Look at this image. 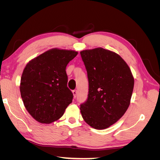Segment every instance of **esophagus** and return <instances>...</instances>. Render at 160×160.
<instances>
[{
  "mask_svg": "<svg viewBox=\"0 0 160 160\" xmlns=\"http://www.w3.org/2000/svg\"><path fill=\"white\" fill-rule=\"evenodd\" d=\"M72 94H73L74 98H75L76 97H77V90H73V91H72Z\"/></svg>",
  "mask_w": 160,
  "mask_h": 160,
  "instance_id": "esophagus-1",
  "label": "esophagus"
}]
</instances>
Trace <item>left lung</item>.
<instances>
[{
  "mask_svg": "<svg viewBox=\"0 0 160 160\" xmlns=\"http://www.w3.org/2000/svg\"><path fill=\"white\" fill-rule=\"evenodd\" d=\"M88 72V98L80 105L85 122L104 129L122 117L130 104L134 79L129 66L117 53L103 48L80 52Z\"/></svg>",
  "mask_w": 160,
  "mask_h": 160,
  "instance_id": "obj_1",
  "label": "left lung"
}]
</instances>
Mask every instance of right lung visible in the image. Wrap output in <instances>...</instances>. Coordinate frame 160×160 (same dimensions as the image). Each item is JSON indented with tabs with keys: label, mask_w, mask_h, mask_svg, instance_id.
I'll return each instance as SVG.
<instances>
[{
	"label": "right lung",
	"mask_w": 160,
	"mask_h": 160,
	"mask_svg": "<svg viewBox=\"0 0 160 160\" xmlns=\"http://www.w3.org/2000/svg\"><path fill=\"white\" fill-rule=\"evenodd\" d=\"M78 54L52 49L32 59L22 72L20 91L26 109L41 123L61 118L73 98L67 87L66 67Z\"/></svg>",
	"instance_id": "obj_1"
}]
</instances>
